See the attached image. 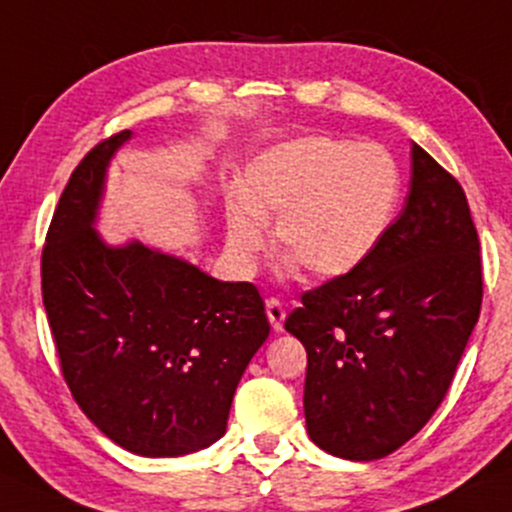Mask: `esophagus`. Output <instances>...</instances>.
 I'll return each instance as SVG.
<instances>
[{
    "instance_id": "esophagus-1",
    "label": "esophagus",
    "mask_w": 512,
    "mask_h": 512,
    "mask_svg": "<svg viewBox=\"0 0 512 512\" xmlns=\"http://www.w3.org/2000/svg\"><path fill=\"white\" fill-rule=\"evenodd\" d=\"M267 317L269 324H272L274 331L283 329V319H286V310H283L281 300L279 298H269L267 300Z\"/></svg>"
}]
</instances>
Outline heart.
<instances>
[{
  "label": "heart",
  "mask_w": 512,
  "mask_h": 512,
  "mask_svg": "<svg viewBox=\"0 0 512 512\" xmlns=\"http://www.w3.org/2000/svg\"><path fill=\"white\" fill-rule=\"evenodd\" d=\"M403 169L389 147L312 133L264 150L245 174V190L226 197V248L252 272L276 240L312 276L338 279L374 257L396 224Z\"/></svg>",
  "instance_id": "obj_1"
}]
</instances>
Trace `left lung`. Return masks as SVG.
<instances>
[{
  "mask_svg": "<svg viewBox=\"0 0 512 512\" xmlns=\"http://www.w3.org/2000/svg\"><path fill=\"white\" fill-rule=\"evenodd\" d=\"M482 307L465 190L412 145L410 193L369 262L303 293L286 331L307 350L305 422L319 448L379 460L441 405Z\"/></svg>",
  "mask_w": 512,
  "mask_h": 512,
  "instance_id": "8db88e82",
  "label": "left lung"
}]
</instances>
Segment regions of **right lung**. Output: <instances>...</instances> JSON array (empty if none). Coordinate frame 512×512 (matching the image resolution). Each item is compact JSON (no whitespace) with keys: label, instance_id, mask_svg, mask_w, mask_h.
<instances>
[{"label":"right lung","instance_id":"add662e5","mask_svg":"<svg viewBox=\"0 0 512 512\" xmlns=\"http://www.w3.org/2000/svg\"><path fill=\"white\" fill-rule=\"evenodd\" d=\"M121 131L80 159L42 248V303L61 374L104 436L145 458L221 439L245 367L267 341L260 291L92 229Z\"/></svg>","mask_w":512,"mask_h":512}]
</instances>
